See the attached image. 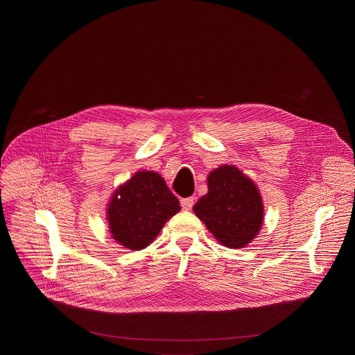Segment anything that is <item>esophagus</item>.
<instances>
[{"label":"esophagus","instance_id":"esophagus-1","mask_svg":"<svg viewBox=\"0 0 355 355\" xmlns=\"http://www.w3.org/2000/svg\"><path fill=\"white\" fill-rule=\"evenodd\" d=\"M192 205H193V198H184V199H181L182 211H191Z\"/></svg>","mask_w":355,"mask_h":355}]
</instances>
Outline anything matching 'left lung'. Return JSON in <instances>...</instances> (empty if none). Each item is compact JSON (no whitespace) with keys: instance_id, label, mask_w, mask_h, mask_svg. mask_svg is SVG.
<instances>
[{"instance_id":"1","label":"left lung","mask_w":355,"mask_h":355,"mask_svg":"<svg viewBox=\"0 0 355 355\" xmlns=\"http://www.w3.org/2000/svg\"><path fill=\"white\" fill-rule=\"evenodd\" d=\"M195 215L220 244L245 247L254 239L264 220L259 188L234 166H220L208 175V193L193 205Z\"/></svg>"}]
</instances>
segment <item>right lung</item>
<instances>
[{"mask_svg": "<svg viewBox=\"0 0 355 355\" xmlns=\"http://www.w3.org/2000/svg\"><path fill=\"white\" fill-rule=\"evenodd\" d=\"M180 209V200L160 174L139 171L111 198L110 232L121 245L137 251L153 241Z\"/></svg>", "mask_w": 355, "mask_h": 355, "instance_id": "obj_1", "label": "right lung"}]
</instances>
